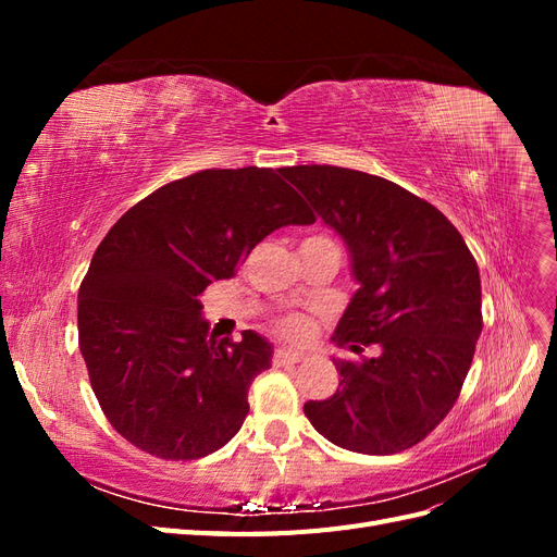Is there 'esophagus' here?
I'll return each mask as SVG.
<instances>
[{
	"label": "esophagus",
	"instance_id": "34e87169",
	"mask_svg": "<svg viewBox=\"0 0 557 557\" xmlns=\"http://www.w3.org/2000/svg\"><path fill=\"white\" fill-rule=\"evenodd\" d=\"M305 358V352L293 350V348H276L274 350V362L276 364H285V362H299Z\"/></svg>",
	"mask_w": 557,
	"mask_h": 557
}]
</instances>
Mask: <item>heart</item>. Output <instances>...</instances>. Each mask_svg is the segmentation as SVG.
Segmentation results:
<instances>
[{
  "instance_id": "b5f03b06",
  "label": "heart",
  "mask_w": 557,
  "mask_h": 557,
  "mask_svg": "<svg viewBox=\"0 0 557 557\" xmlns=\"http://www.w3.org/2000/svg\"><path fill=\"white\" fill-rule=\"evenodd\" d=\"M309 239H313V237H309ZM276 330L285 336V339L305 342L313 332V323L307 313H288V315H281L276 320Z\"/></svg>"
}]
</instances>
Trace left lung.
<instances>
[{"label":"left lung","mask_w":557,"mask_h":557,"mask_svg":"<svg viewBox=\"0 0 557 557\" xmlns=\"http://www.w3.org/2000/svg\"><path fill=\"white\" fill-rule=\"evenodd\" d=\"M325 225L339 232L360 283L332 342L379 358L334 360L339 387L307 401L327 442L393 455L423 442L458 399L483 327L479 264L430 201L346 166L283 170Z\"/></svg>","instance_id":"8db88e82"}]
</instances>
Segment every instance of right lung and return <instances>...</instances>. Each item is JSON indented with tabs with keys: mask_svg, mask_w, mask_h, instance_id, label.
Listing matches in <instances>:
<instances>
[{
	"mask_svg": "<svg viewBox=\"0 0 557 557\" xmlns=\"http://www.w3.org/2000/svg\"><path fill=\"white\" fill-rule=\"evenodd\" d=\"M315 215L274 170H205L121 215L78 288V348L113 430L162 460H197L244 425L272 344L209 336L199 295L267 234Z\"/></svg>",
	"mask_w": 557,
	"mask_h": 557,
	"instance_id": "obj_1",
	"label": "right lung"
}]
</instances>
